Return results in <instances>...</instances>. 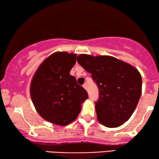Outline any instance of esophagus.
Masks as SVG:
<instances>
[{"mask_svg":"<svg viewBox=\"0 0 159 159\" xmlns=\"http://www.w3.org/2000/svg\"><path fill=\"white\" fill-rule=\"evenodd\" d=\"M83 87H84V88L86 89V90H87V89H88V86H87L86 83H85V84L83 85Z\"/></svg>","mask_w":159,"mask_h":159,"instance_id":"obj_1","label":"esophagus"}]
</instances>
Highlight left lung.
<instances>
[{
	"label": "left lung",
	"instance_id": "obj_1",
	"mask_svg": "<svg viewBox=\"0 0 159 159\" xmlns=\"http://www.w3.org/2000/svg\"><path fill=\"white\" fill-rule=\"evenodd\" d=\"M77 62L99 89L95 102L100 123L107 127H119L127 121L137 107L142 91V79L135 68L111 56L80 55Z\"/></svg>",
	"mask_w": 159,
	"mask_h": 159
}]
</instances>
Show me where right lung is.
Returning <instances> with one entry per match:
<instances>
[{
  "label": "right lung",
  "instance_id": "obj_1",
  "mask_svg": "<svg viewBox=\"0 0 159 159\" xmlns=\"http://www.w3.org/2000/svg\"><path fill=\"white\" fill-rule=\"evenodd\" d=\"M76 55L58 52L49 56L36 71L30 94L37 112L51 123L65 126L74 121L88 93L70 71Z\"/></svg>",
  "mask_w": 159,
  "mask_h": 159
}]
</instances>
